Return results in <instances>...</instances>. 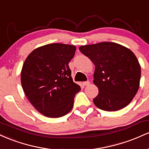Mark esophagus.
Instances as JSON below:
<instances>
[{"instance_id": "esophagus-1", "label": "esophagus", "mask_w": 149, "mask_h": 149, "mask_svg": "<svg viewBox=\"0 0 149 149\" xmlns=\"http://www.w3.org/2000/svg\"><path fill=\"white\" fill-rule=\"evenodd\" d=\"M90 84V81H87V82H84V83H83V85H84V86H88V85H89Z\"/></svg>"}]
</instances>
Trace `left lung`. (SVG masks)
<instances>
[{"label": "left lung", "instance_id": "left-lung-1", "mask_svg": "<svg viewBox=\"0 0 149 149\" xmlns=\"http://www.w3.org/2000/svg\"><path fill=\"white\" fill-rule=\"evenodd\" d=\"M79 49L95 66L93 83L99 93L95 105L107 111L127 107L139 90L141 78V66L134 53L111 42L83 45Z\"/></svg>", "mask_w": 149, "mask_h": 149}]
</instances>
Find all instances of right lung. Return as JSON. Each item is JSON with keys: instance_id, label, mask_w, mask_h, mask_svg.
Masks as SVG:
<instances>
[{"instance_id": "right-lung-1", "label": "right lung", "mask_w": 149, "mask_h": 149, "mask_svg": "<svg viewBox=\"0 0 149 149\" xmlns=\"http://www.w3.org/2000/svg\"><path fill=\"white\" fill-rule=\"evenodd\" d=\"M75 45L52 43L32 51L24 63L22 86L33 107L48 118H59L73 107L80 85L73 81L69 63Z\"/></svg>"}]
</instances>
